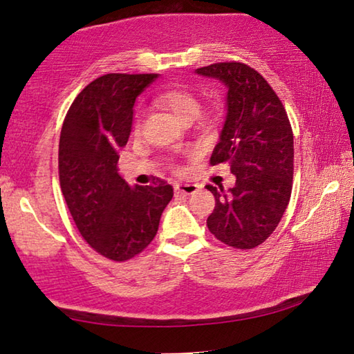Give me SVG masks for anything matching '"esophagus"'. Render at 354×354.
<instances>
[{
  "instance_id": "34e87169",
  "label": "esophagus",
  "mask_w": 354,
  "mask_h": 354,
  "mask_svg": "<svg viewBox=\"0 0 354 354\" xmlns=\"http://www.w3.org/2000/svg\"><path fill=\"white\" fill-rule=\"evenodd\" d=\"M198 189H200L198 184H190V183H176L175 184V192L181 195H192V194H195Z\"/></svg>"
}]
</instances>
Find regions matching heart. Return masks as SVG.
I'll return each instance as SVG.
<instances>
[{
  "label": "heart",
  "mask_w": 354,
  "mask_h": 354,
  "mask_svg": "<svg viewBox=\"0 0 354 354\" xmlns=\"http://www.w3.org/2000/svg\"><path fill=\"white\" fill-rule=\"evenodd\" d=\"M154 101L159 107L169 111L183 124H189L198 117L200 129L207 131V133L209 131L217 129V127L221 123V118H223V113H221L218 104H214L211 109H207L198 116V113L201 109L200 97L194 91H189V88H173V91L162 92L156 97ZM139 129L140 120H137L136 131Z\"/></svg>",
  "instance_id": "b5f03b06"
}]
</instances>
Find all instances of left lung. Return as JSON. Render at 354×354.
<instances>
[{
    "label": "left lung",
    "instance_id": "obj_1",
    "mask_svg": "<svg viewBox=\"0 0 354 354\" xmlns=\"http://www.w3.org/2000/svg\"><path fill=\"white\" fill-rule=\"evenodd\" d=\"M227 88L226 117L211 164H226L234 187L206 185L215 196L207 217L212 234L230 247L251 250L277 230L292 194L293 134L283 103L254 68L220 62L195 70Z\"/></svg>",
    "mask_w": 354,
    "mask_h": 354
}]
</instances>
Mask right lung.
I'll list each match as a JSON object with an SVG mask.
<instances>
[{
  "label": "right lung",
  "instance_id": "obj_1",
  "mask_svg": "<svg viewBox=\"0 0 354 354\" xmlns=\"http://www.w3.org/2000/svg\"><path fill=\"white\" fill-rule=\"evenodd\" d=\"M156 77H97L70 106L59 140V181L76 227L97 253L117 262L148 247L173 198L164 179L131 187L117 167L120 148L131 134L136 98Z\"/></svg>",
  "mask_w": 354,
  "mask_h": 354
}]
</instances>
